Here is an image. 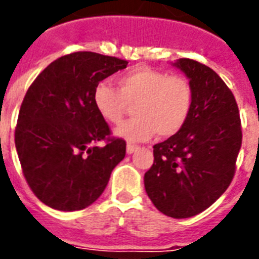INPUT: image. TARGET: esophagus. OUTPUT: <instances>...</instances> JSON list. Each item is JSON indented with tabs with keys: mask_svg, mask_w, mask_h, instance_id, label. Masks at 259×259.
<instances>
[{
	"mask_svg": "<svg viewBox=\"0 0 259 259\" xmlns=\"http://www.w3.org/2000/svg\"><path fill=\"white\" fill-rule=\"evenodd\" d=\"M138 148L136 145H132V144H127V146H126V153L127 154H133L136 150H137Z\"/></svg>",
	"mask_w": 259,
	"mask_h": 259,
	"instance_id": "34e87169",
	"label": "esophagus"
}]
</instances>
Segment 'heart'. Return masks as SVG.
I'll return each instance as SVG.
<instances>
[{"instance_id":"b5f03b06","label":"heart","mask_w":259,"mask_h":259,"mask_svg":"<svg viewBox=\"0 0 259 259\" xmlns=\"http://www.w3.org/2000/svg\"><path fill=\"white\" fill-rule=\"evenodd\" d=\"M95 109L105 121L119 123L127 103H134L130 121L114 134L129 142L148 141L158 133L172 137L187 123L192 110L193 91L187 78L168 75L140 66L118 78V90L109 83H98L93 93Z\"/></svg>"}]
</instances>
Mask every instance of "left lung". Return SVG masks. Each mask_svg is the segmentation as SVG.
<instances>
[{"instance_id":"left-lung-1","label":"left lung","mask_w":259,"mask_h":259,"mask_svg":"<svg viewBox=\"0 0 259 259\" xmlns=\"http://www.w3.org/2000/svg\"><path fill=\"white\" fill-rule=\"evenodd\" d=\"M172 66L192 86V110L179 133L153 146L144 184L160 212L183 219L208 208L229 188L242 130L235 98L215 71L191 59Z\"/></svg>"}]
</instances>
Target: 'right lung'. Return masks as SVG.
<instances>
[{"label": "right lung", "mask_w": 259, "mask_h": 259, "mask_svg": "<svg viewBox=\"0 0 259 259\" xmlns=\"http://www.w3.org/2000/svg\"><path fill=\"white\" fill-rule=\"evenodd\" d=\"M126 66L113 56L75 52L51 63L26 91L14 142L30 189L51 208L78 211L93 204L125 157L126 142L109 138L93 93ZM99 141L106 145L98 147Z\"/></svg>", "instance_id": "obj_1"}]
</instances>
